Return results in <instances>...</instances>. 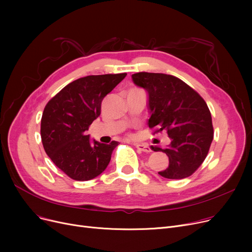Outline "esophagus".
Segmentation results:
<instances>
[{"instance_id":"34e87169","label":"esophagus","mask_w":252,"mask_h":252,"mask_svg":"<svg viewBox=\"0 0 252 252\" xmlns=\"http://www.w3.org/2000/svg\"><path fill=\"white\" fill-rule=\"evenodd\" d=\"M135 146L138 150L142 152H151V148L148 146L147 144H135Z\"/></svg>"}]
</instances>
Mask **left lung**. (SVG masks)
<instances>
[{
  "instance_id": "8db88e82",
  "label": "left lung",
  "mask_w": 252,
  "mask_h": 252,
  "mask_svg": "<svg viewBox=\"0 0 252 252\" xmlns=\"http://www.w3.org/2000/svg\"><path fill=\"white\" fill-rule=\"evenodd\" d=\"M136 86L148 94V126L156 131L165 129L170 144L162 149L168 167L161 177L180 180L190 177L204 161L214 139L211 114L203 98L182 79L164 73L138 72L131 75Z\"/></svg>"
}]
</instances>
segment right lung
Returning a JSON list of instances; mask_svg holds the SVG:
<instances>
[{
    "label": "right lung",
    "mask_w": 252,
    "mask_h": 252,
    "mask_svg": "<svg viewBox=\"0 0 252 252\" xmlns=\"http://www.w3.org/2000/svg\"><path fill=\"white\" fill-rule=\"evenodd\" d=\"M126 73L88 75L64 87L46 105L41 121L44 149L63 173L75 181L98 177L110 162L118 142L90 140V126L101 113L104 97Z\"/></svg>",
    "instance_id": "1"
}]
</instances>
